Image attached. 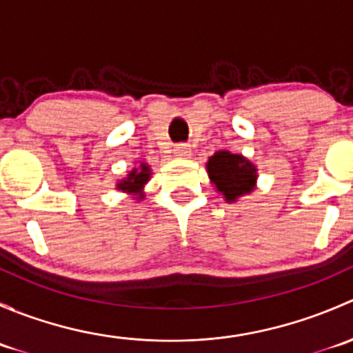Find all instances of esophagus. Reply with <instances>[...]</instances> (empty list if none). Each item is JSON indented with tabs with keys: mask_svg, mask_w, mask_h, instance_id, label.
Here are the masks:
<instances>
[{
	"mask_svg": "<svg viewBox=\"0 0 353 353\" xmlns=\"http://www.w3.org/2000/svg\"><path fill=\"white\" fill-rule=\"evenodd\" d=\"M174 155H176L177 159H190L191 157L190 145H184V143L177 145V147L174 148Z\"/></svg>",
	"mask_w": 353,
	"mask_h": 353,
	"instance_id": "esophagus-1",
	"label": "esophagus"
}]
</instances>
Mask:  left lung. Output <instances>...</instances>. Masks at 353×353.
<instances>
[{"mask_svg": "<svg viewBox=\"0 0 353 353\" xmlns=\"http://www.w3.org/2000/svg\"><path fill=\"white\" fill-rule=\"evenodd\" d=\"M210 183L216 193L222 194L227 203L252 193L258 183V169L249 159L241 154H230L227 150L215 152L206 162Z\"/></svg>", "mask_w": 353, "mask_h": 353, "instance_id": "8db88e82", "label": "left lung"}]
</instances>
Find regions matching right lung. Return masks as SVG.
<instances>
[{
  "instance_id": "obj_1",
  "label": "right lung",
  "mask_w": 353,
  "mask_h": 353,
  "mask_svg": "<svg viewBox=\"0 0 353 353\" xmlns=\"http://www.w3.org/2000/svg\"><path fill=\"white\" fill-rule=\"evenodd\" d=\"M150 165L147 162H140L126 174V177L117 181L116 190L123 191V193L130 194V196H134L137 201H141V199H145V184L150 181Z\"/></svg>"
}]
</instances>
